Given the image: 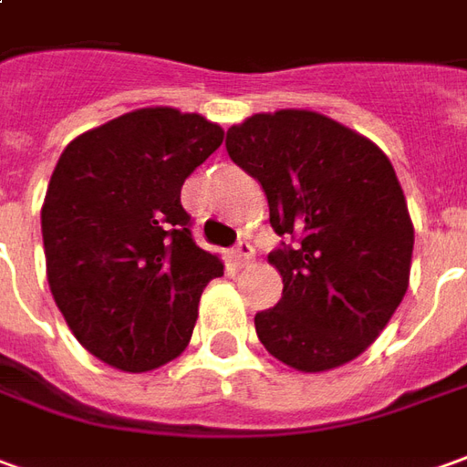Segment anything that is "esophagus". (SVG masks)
<instances>
[{
  "label": "esophagus",
  "mask_w": 467,
  "mask_h": 467,
  "mask_svg": "<svg viewBox=\"0 0 467 467\" xmlns=\"http://www.w3.org/2000/svg\"><path fill=\"white\" fill-rule=\"evenodd\" d=\"M234 262L236 266H249L254 262V246L249 241H239V246L234 249Z\"/></svg>",
  "instance_id": "obj_1"
}]
</instances>
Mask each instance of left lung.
Instances as JSON below:
<instances>
[{
	"instance_id": "1",
	"label": "left lung",
	"mask_w": 467,
	"mask_h": 467,
	"mask_svg": "<svg viewBox=\"0 0 467 467\" xmlns=\"http://www.w3.org/2000/svg\"><path fill=\"white\" fill-rule=\"evenodd\" d=\"M228 157L262 182L282 300L254 317L276 361L305 374L353 361L410 287L404 191L374 141L305 109L254 114L226 134Z\"/></svg>"
}]
</instances>
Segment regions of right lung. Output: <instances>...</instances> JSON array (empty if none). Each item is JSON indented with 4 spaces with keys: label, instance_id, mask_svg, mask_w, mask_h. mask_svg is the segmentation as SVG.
I'll return each mask as SVG.
<instances>
[{
    "label": "right lung",
    "instance_id": "right-lung-1",
    "mask_svg": "<svg viewBox=\"0 0 467 467\" xmlns=\"http://www.w3.org/2000/svg\"><path fill=\"white\" fill-rule=\"evenodd\" d=\"M223 130L170 106L83 131L57 160L43 202L47 285L83 348L141 374L191 343L202 287L223 275L192 241L182 182Z\"/></svg>",
    "mask_w": 467,
    "mask_h": 467
}]
</instances>
